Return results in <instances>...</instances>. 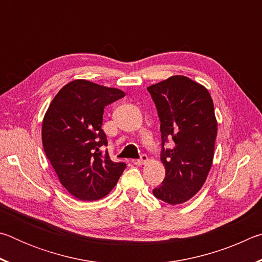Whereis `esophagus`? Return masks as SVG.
Masks as SVG:
<instances>
[{"mask_svg":"<svg viewBox=\"0 0 262 262\" xmlns=\"http://www.w3.org/2000/svg\"><path fill=\"white\" fill-rule=\"evenodd\" d=\"M148 161H149V158L147 155H142L139 159H136L135 164H137V165H143V164H145Z\"/></svg>","mask_w":262,"mask_h":262,"instance_id":"34e87169","label":"esophagus"}]
</instances>
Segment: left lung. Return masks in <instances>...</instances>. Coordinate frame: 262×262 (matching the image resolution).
Listing matches in <instances>:
<instances>
[{"instance_id":"8db88e82","label":"left lung","mask_w":262,"mask_h":262,"mask_svg":"<svg viewBox=\"0 0 262 262\" xmlns=\"http://www.w3.org/2000/svg\"><path fill=\"white\" fill-rule=\"evenodd\" d=\"M147 89L161 120V161L165 166V178L152 193L168 205H180L201 189L212 165L217 136L214 103L205 86L181 75ZM167 138L174 141L173 148H163Z\"/></svg>"}]
</instances>
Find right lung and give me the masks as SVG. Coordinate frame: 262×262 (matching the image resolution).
I'll return each instance as SVG.
<instances>
[{"label": "right lung", "mask_w": 262, "mask_h": 262, "mask_svg": "<svg viewBox=\"0 0 262 262\" xmlns=\"http://www.w3.org/2000/svg\"><path fill=\"white\" fill-rule=\"evenodd\" d=\"M125 96L119 89L75 79L48 106L41 127L43 150L61 185L78 200L104 198L126 168L100 150L107 145L101 129L104 107Z\"/></svg>", "instance_id": "right-lung-1"}]
</instances>
